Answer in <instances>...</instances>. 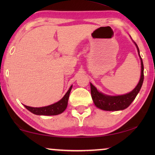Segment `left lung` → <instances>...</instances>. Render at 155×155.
<instances>
[{"label": "left lung", "instance_id": "1", "mask_svg": "<svg viewBox=\"0 0 155 155\" xmlns=\"http://www.w3.org/2000/svg\"><path fill=\"white\" fill-rule=\"evenodd\" d=\"M136 46L137 52L141 62V75L138 84L137 86L131 91V92L127 93V94L122 95H117V96H112V95L105 94L104 93L99 92L92 83H90L91 88V94L94 105L97 108L104 111H120V110L126 109L128 108L135 97L138 94L140 90L141 87L143 85L144 80V66L143 59H142L140 55V51L138 46L135 42L133 41Z\"/></svg>", "mask_w": 155, "mask_h": 155}]
</instances>
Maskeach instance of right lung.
Here are the masks:
<instances>
[{
  "label": "right lung",
  "instance_id": "obj_1",
  "mask_svg": "<svg viewBox=\"0 0 155 155\" xmlns=\"http://www.w3.org/2000/svg\"><path fill=\"white\" fill-rule=\"evenodd\" d=\"M73 87V85L70 87L69 90L65 93V94L61 100H59L57 102L53 104L46 106L43 107H31L28 106L24 105L25 107L27 110L36 115H44V116H55L58 115L63 113V111L66 109L68 106V101L70 93H71V89Z\"/></svg>",
  "mask_w": 155,
  "mask_h": 155
}]
</instances>
